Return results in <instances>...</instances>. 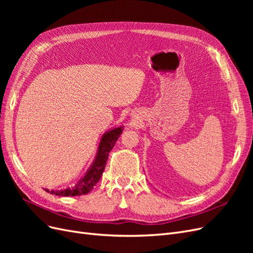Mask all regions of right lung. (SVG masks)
I'll return each instance as SVG.
<instances>
[{"label": "right lung", "instance_id": "1", "mask_svg": "<svg viewBox=\"0 0 253 253\" xmlns=\"http://www.w3.org/2000/svg\"><path fill=\"white\" fill-rule=\"evenodd\" d=\"M124 127L119 126L114 129H111L110 132H106L101 138L100 143H99V148L97 152V156L93 166L84 175V177L80 179L76 185L72 188H68L65 190H48L45 189L46 192L50 194H55L57 196H77V195H84L87 194L93 190L94 186L101 178V175L104 171V168L108 162L109 153L114 148L115 143L122 134Z\"/></svg>", "mask_w": 253, "mask_h": 253}]
</instances>
